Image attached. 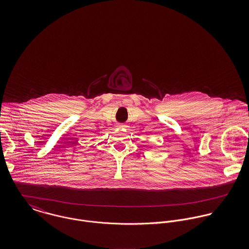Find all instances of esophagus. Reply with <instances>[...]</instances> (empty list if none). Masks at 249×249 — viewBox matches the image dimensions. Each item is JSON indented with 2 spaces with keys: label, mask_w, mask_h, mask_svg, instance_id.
<instances>
[{
  "label": "esophagus",
  "mask_w": 249,
  "mask_h": 249,
  "mask_svg": "<svg viewBox=\"0 0 249 249\" xmlns=\"http://www.w3.org/2000/svg\"><path fill=\"white\" fill-rule=\"evenodd\" d=\"M118 126H119V127H122V128H126V127H127V126H126L125 124H119Z\"/></svg>",
  "instance_id": "esophagus-1"
}]
</instances>
